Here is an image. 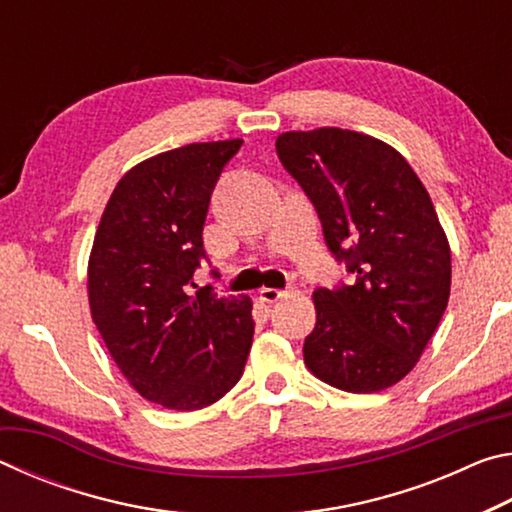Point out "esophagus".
<instances>
[{"mask_svg": "<svg viewBox=\"0 0 512 512\" xmlns=\"http://www.w3.org/2000/svg\"><path fill=\"white\" fill-rule=\"evenodd\" d=\"M284 296H289V291H284V289H268V287H264L262 291H259V298H262L264 302H268V305H273V302H277V300L284 298Z\"/></svg>", "mask_w": 512, "mask_h": 512, "instance_id": "1", "label": "esophagus"}]
</instances>
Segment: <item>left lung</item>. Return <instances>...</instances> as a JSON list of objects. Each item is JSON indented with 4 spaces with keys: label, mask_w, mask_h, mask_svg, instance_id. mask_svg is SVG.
<instances>
[{
    "label": "left lung",
    "mask_w": 512,
    "mask_h": 512,
    "mask_svg": "<svg viewBox=\"0 0 512 512\" xmlns=\"http://www.w3.org/2000/svg\"><path fill=\"white\" fill-rule=\"evenodd\" d=\"M275 151L354 277L314 291L307 368L341 391H384L413 370L449 300L452 255L427 189L393 146L343 128L282 133Z\"/></svg>",
    "instance_id": "left-lung-1"
}]
</instances>
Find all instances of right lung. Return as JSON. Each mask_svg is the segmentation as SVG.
Returning <instances> with one entry per match:
<instances>
[{
  "instance_id": "add662e5",
  "label": "right lung",
  "mask_w": 512,
  "mask_h": 512,
  "mask_svg": "<svg viewBox=\"0 0 512 512\" xmlns=\"http://www.w3.org/2000/svg\"><path fill=\"white\" fill-rule=\"evenodd\" d=\"M241 144H187L140 162L117 183L94 237V325L135 391L164 409L221 400L253 345L250 298L194 282L216 180Z\"/></svg>"
}]
</instances>
